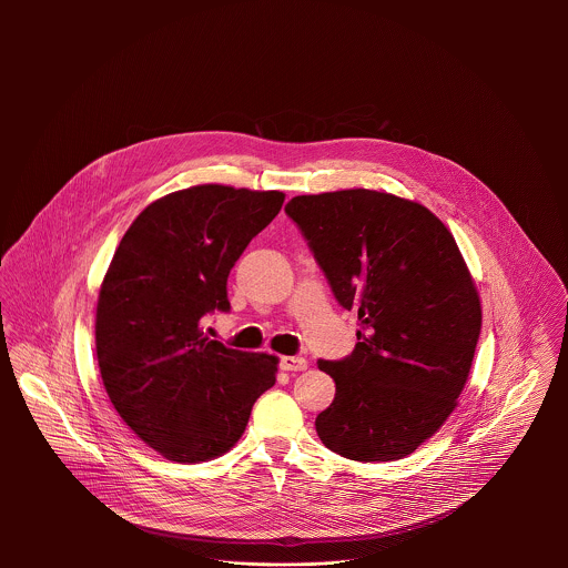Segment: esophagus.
<instances>
[{
  "label": "esophagus",
  "mask_w": 568,
  "mask_h": 568,
  "mask_svg": "<svg viewBox=\"0 0 568 568\" xmlns=\"http://www.w3.org/2000/svg\"><path fill=\"white\" fill-rule=\"evenodd\" d=\"M280 367L284 372H304L308 367V361L304 356H282Z\"/></svg>",
  "instance_id": "1"
}]
</instances>
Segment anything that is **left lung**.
I'll return each instance as SVG.
<instances>
[{
    "label": "left lung",
    "mask_w": 568,
    "mask_h": 568,
    "mask_svg": "<svg viewBox=\"0 0 568 568\" xmlns=\"http://www.w3.org/2000/svg\"><path fill=\"white\" fill-rule=\"evenodd\" d=\"M338 304L358 313L356 347L320 361L336 383L317 415L325 446L352 462H396L459 405L481 332V300L448 227L378 190L291 199Z\"/></svg>",
    "instance_id": "8db88e82"
}]
</instances>
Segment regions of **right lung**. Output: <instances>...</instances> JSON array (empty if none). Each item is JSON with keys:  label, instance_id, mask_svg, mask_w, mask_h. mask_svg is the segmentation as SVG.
<instances>
[{"label": "right lung", "instance_id": "add662e5", "mask_svg": "<svg viewBox=\"0 0 568 568\" xmlns=\"http://www.w3.org/2000/svg\"><path fill=\"white\" fill-rule=\"evenodd\" d=\"M284 192L203 183L153 201L131 223L95 308L102 385L126 426L162 457L199 464L232 450L280 358L203 334L230 311L227 277L282 210Z\"/></svg>", "mask_w": 568, "mask_h": 568}]
</instances>
